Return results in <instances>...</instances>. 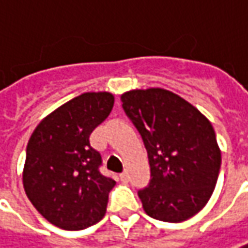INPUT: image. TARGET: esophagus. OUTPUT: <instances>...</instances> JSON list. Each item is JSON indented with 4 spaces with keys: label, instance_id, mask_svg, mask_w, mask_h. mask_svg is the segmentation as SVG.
I'll list each match as a JSON object with an SVG mask.
<instances>
[{
    "label": "esophagus",
    "instance_id": "34e87169",
    "mask_svg": "<svg viewBox=\"0 0 248 248\" xmlns=\"http://www.w3.org/2000/svg\"><path fill=\"white\" fill-rule=\"evenodd\" d=\"M121 180H124V182L127 180V172H122V173H121Z\"/></svg>",
    "mask_w": 248,
    "mask_h": 248
}]
</instances>
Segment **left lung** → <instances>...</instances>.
Masks as SVG:
<instances>
[{
    "instance_id": "left-lung-1",
    "label": "left lung",
    "mask_w": 248,
    "mask_h": 248,
    "mask_svg": "<svg viewBox=\"0 0 248 248\" xmlns=\"http://www.w3.org/2000/svg\"><path fill=\"white\" fill-rule=\"evenodd\" d=\"M148 154L151 180L139 197L145 214L178 223L211 199L221 169V150L211 122L196 107L165 89L121 95Z\"/></svg>"
}]
</instances>
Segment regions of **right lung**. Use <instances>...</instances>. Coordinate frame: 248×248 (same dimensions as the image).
I'll return each mask as SVG.
<instances>
[{"label": "right lung", "instance_id": "right-lung-1", "mask_svg": "<svg viewBox=\"0 0 248 248\" xmlns=\"http://www.w3.org/2000/svg\"><path fill=\"white\" fill-rule=\"evenodd\" d=\"M112 107L111 93H84L47 115L30 136L23 187L34 208L61 229L81 231L105 215L116 182L100 172L90 135Z\"/></svg>", "mask_w": 248, "mask_h": 248}]
</instances>
